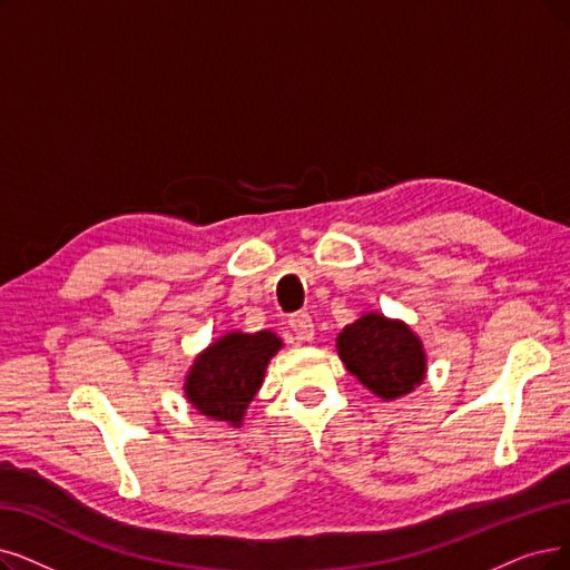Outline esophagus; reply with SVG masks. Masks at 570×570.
<instances>
[{"mask_svg":"<svg viewBox=\"0 0 570 570\" xmlns=\"http://www.w3.org/2000/svg\"><path fill=\"white\" fill-rule=\"evenodd\" d=\"M289 327L299 341H313V336H315V325H313L308 313H294L289 317Z\"/></svg>","mask_w":570,"mask_h":570,"instance_id":"1","label":"esophagus"}]
</instances>
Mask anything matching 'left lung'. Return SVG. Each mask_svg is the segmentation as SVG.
I'll list each match as a JSON object with an SVG mask.
<instances>
[{
	"label": "left lung",
	"instance_id": "left-lung-1",
	"mask_svg": "<svg viewBox=\"0 0 570 570\" xmlns=\"http://www.w3.org/2000/svg\"><path fill=\"white\" fill-rule=\"evenodd\" d=\"M336 348L346 370L383 400L412 393L425 379L421 338L402 321L381 313H364L346 325L336 336Z\"/></svg>",
	"mask_w": 570,
	"mask_h": 570
}]
</instances>
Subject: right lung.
<instances>
[{"instance_id":"1","label":"right lung","mask_w":570,"mask_h":570,"mask_svg":"<svg viewBox=\"0 0 570 570\" xmlns=\"http://www.w3.org/2000/svg\"><path fill=\"white\" fill-rule=\"evenodd\" d=\"M283 341L268 332H229L203 351L185 379V393L203 416L240 428L245 409L262 389L268 360Z\"/></svg>"}]
</instances>
